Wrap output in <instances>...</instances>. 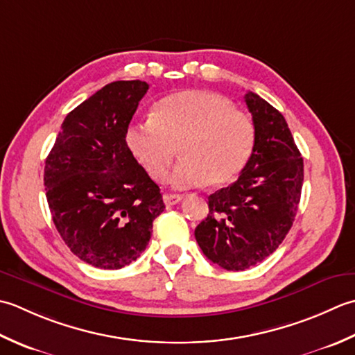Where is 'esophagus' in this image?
Masks as SVG:
<instances>
[{
    "label": "esophagus",
    "mask_w": 355,
    "mask_h": 355,
    "mask_svg": "<svg viewBox=\"0 0 355 355\" xmlns=\"http://www.w3.org/2000/svg\"><path fill=\"white\" fill-rule=\"evenodd\" d=\"M184 199L182 194H164V202L167 205H176Z\"/></svg>",
    "instance_id": "1"
}]
</instances>
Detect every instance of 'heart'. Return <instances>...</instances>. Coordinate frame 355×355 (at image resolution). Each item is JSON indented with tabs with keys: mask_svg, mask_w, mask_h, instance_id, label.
<instances>
[{
	"mask_svg": "<svg viewBox=\"0 0 355 355\" xmlns=\"http://www.w3.org/2000/svg\"><path fill=\"white\" fill-rule=\"evenodd\" d=\"M125 142L156 180L167 176L179 147L182 162L170 176L171 185L219 187L234 180L250 161L256 127L218 93L182 90L159 101L151 119L130 125Z\"/></svg>",
	"mask_w": 355,
	"mask_h": 355,
	"instance_id": "obj_1",
	"label": "heart"
}]
</instances>
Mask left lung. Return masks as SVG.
I'll return each mask as SVG.
<instances>
[{"instance_id":"8db88e82","label":"left lung","mask_w":355,"mask_h":355,"mask_svg":"<svg viewBox=\"0 0 355 355\" xmlns=\"http://www.w3.org/2000/svg\"><path fill=\"white\" fill-rule=\"evenodd\" d=\"M245 103L256 144L241 176L208 198V216L194 230L202 252L228 271L262 262L284 242L297 213L303 159L279 110L252 92Z\"/></svg>"}]
</instances>
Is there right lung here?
Segmentation results:
<instances>
[{"instance_id": "obj_1", "label": "right lung", "mask_w": 355, "mask_h": 355, "mask_svg": "<svg viewBox=\"0 0 355 355\" xmlns=\"http://www.w3.org/2000/svg\"><path fill=\"white\" fill-rule=\"evenodd\" d=\"M148 84L114 81L71 110L46 159L44 187L58 233L78 259L119 270L141 256L162 194L125 133Z\"/></svg>"}]
</instances>
